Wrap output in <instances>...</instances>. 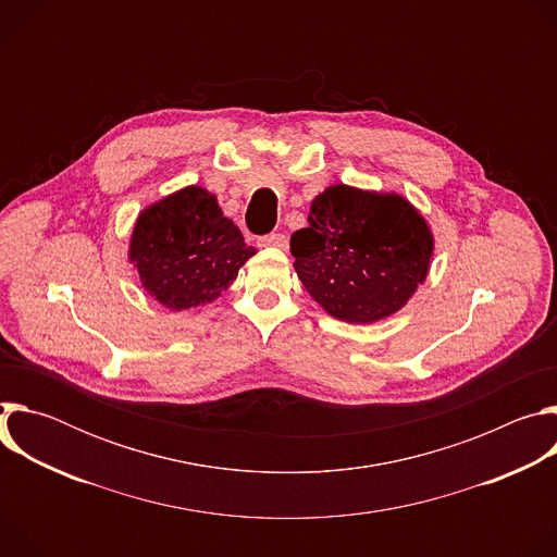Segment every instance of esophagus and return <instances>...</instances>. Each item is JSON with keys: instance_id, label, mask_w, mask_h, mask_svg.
<instances>
[{"instance_id": "1", "label": "esophagus", "mask_w": 557, "mask_h": 557, "mask_svg": "<svg viewBox=\"0 0 557 557\" xmlns=\"http://www.w3.org/2000/svg\"><path fill=\"white\" fill-rule=\"evenodd\" d=\"M260 247H275V249H286V235L284 233H271L260 240Z\"/></svg>"}]
</instances>
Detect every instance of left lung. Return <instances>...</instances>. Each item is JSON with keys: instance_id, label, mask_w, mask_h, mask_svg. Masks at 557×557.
Listing matches in <instances>:
<instances>
[{"instance_id": "obj_1", "label": "left lung", "mask_w": 557, "mask_h": 557, "mask_svg": "<svg viewBox=\"0 0 557 557\" xmlns=\"http://www.w3.org/2000/svg\"><path fill=\"white\" fill-rule=\"evenodd\" d=\"M290 253L304 288L331 317L374 324L399 312L425 282L434 235L399 194L333 185L310 202Z\"/></svg>"}]
</instances>
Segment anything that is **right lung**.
<instances>
[{"mask_svg": "<svg viewBox=\"0 0 557 557\" xmlns=\"http://www.w3.org/2000/svg\"><path fill=\"white\" fill-rule=\"evenodd\" d=\"M253 256L256 249L222 213L218 198L198 185L145 207L127 251L140 286L176 312L218 299Z\"/></svg>", "mask_w": 557, "mask_h": 557, "instance_id": "1", "label": "right lung"}]
</instances>
